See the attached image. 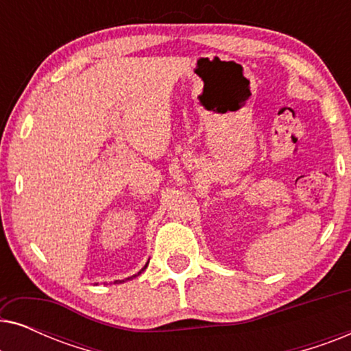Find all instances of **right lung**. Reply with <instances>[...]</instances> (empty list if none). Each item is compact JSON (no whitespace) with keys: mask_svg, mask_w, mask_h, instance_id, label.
<instances>
[{"mask_svg":"<svg viewBox=\"0 0 351 351\" xmlns=\"http://www.w3.org/2000/svg\"><path fill=\"white\" fill-rule=\"evenodd\" d=\"M147 267H148V262H147V263H145V267H143V268H142V270H141V271H138V273H137V275H141V273H142V271H143V270H145V268H147ZM137 275H134V276H131V278H136V276H137ZM131 278H126V280H131ZM114 282H124V280H117V281H114Z\"/></svg>","mask_w":351,"mask_h":351,"instance_id":"obj_1","label":"right lung"}]
</instances>
